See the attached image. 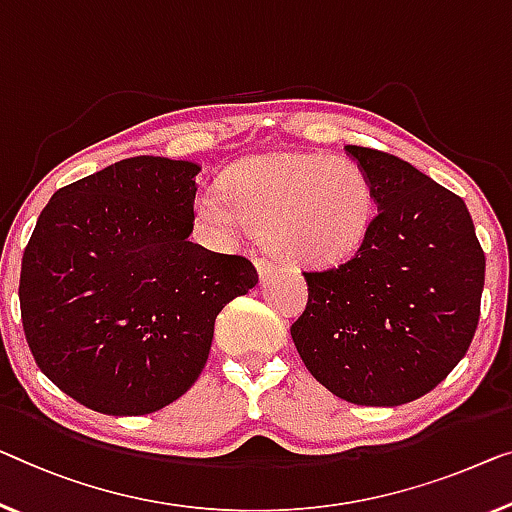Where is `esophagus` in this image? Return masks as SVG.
Masks as SVG:
<instances>
[{"label": "esophagus", "mask_w": 512, "mask_h": 512, "mask_svg": "<svg viewBox=\"0 0 512 512\" xmlns=\"http://www.w3.org/2000/svg\"><path fill=\"white\" fill-rule=\"evenodd\" d=\"M257 273H259V282H266L269 280L273 273H276V266H273L271 262H266V259H257Z\"/></svg>", "instance_id": "obj_1"}]
</instances>
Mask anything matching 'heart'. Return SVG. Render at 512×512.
<instances>
[{
    "instance_id": "b5f03b06",
    "label": "heart",
    "mask_w": 512,
    "mask_h": 512,
    "mask_svg": "<svg viewBox=\"0 0 512 512\" xmlns=\"http://www.w3.org/2000/svg\"><path fill=\"white\" fill-rule=\"evenodd\" d=\"M197 220L223 241L266 230L273 255L305 269L352 257L375 218V193L361 167L326 154H276L236 163L223 190H202Z\"/></svg>"
}]
</instances>
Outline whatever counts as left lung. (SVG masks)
I'll return each instance as SVG.
<instances>
[{
  "instance_id": "8db88e82",
  "label": "left lung",
  "mask_w": 512,
  "mask_h": 512,
  "mask_svg": "<svg viewBox=\"0 0 512 512\" xmlns=\"http://www.w3.org/2000/svg\"><path fill=\"white\" fill-rule=\"evenodd\" d=\"M377 216L345 264L305 271L308 305L292 340L312 377L365 407L418 400L474 340L485 255L467 204L414 165L347 144Z\"/></svg>"
}]
</instances>
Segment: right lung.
<instances>
[{
	"mask_svg": "<svg viewBox=\"0 0 512 512\" xmlns=\"http://www.w3.org/2000/svg\"><path fill=\"white\" fill-rule=\"evenodd\" d=\"M193 160L137 156L59 188L20 269V315L52 384L110 416L181 398L207 363L218 312L257 285L246 257L193 234Z\"/></svg>",
	"mask_w": 512,
	"mask_h": 512,
	"instance_id": "add662e5",
	"label": "right lung"
}]
</instances>
